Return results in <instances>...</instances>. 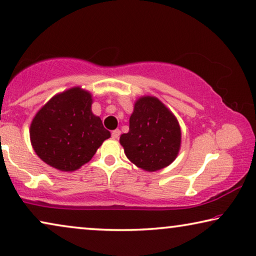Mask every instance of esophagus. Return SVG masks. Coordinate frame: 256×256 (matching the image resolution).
Masks as SVG:
<instances>
[{
  "label": "esophagus",
  "instance_id": "34e87169",
  "mask_svg": "<svg viewBox=\"0 0 256 256\" xmlns=\"http://www.w3.org/2000/svg\"><path fill=\"white\" fill-rule=\"evenodd\" d=\"M120 135H121L120 129H115V130L112 132V138H113L114 140H116V138H120Z\"/></svg>",
  "mask_w": 256,
  "mask_h": 256
}]
</instances>
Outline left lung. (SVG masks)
<instances>
[{
    "instance_id": "left-lung-1",
    "label": "left lung",
    "mask_w": 256,
    "mask_h": 256,
    "mask_svg": "<svg viewBox=\"0 0 256 256\" xmlns=\"http://www.w3.org/2000/svg\"><path fill=\"white\" fill-rule=\"evenodd\" d=\"M126 156L146 171L171 164L180 146V128L174 114L154 96L136 101L129 118V132L120 138Z\"/></svg>"
}]
</instances>
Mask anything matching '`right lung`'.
<instances>
[{
	"mask_svg": "<svg viewBox=\"0 0 256 256\" xmlns=\"http://www.w3.org/2000/svg\"><path fill=\"white\" fill-rule=\"evenodd\" d=\"M92 96L79 87L52 98L30 127L31 143L42 160L74 171L94 156L110 132L90 110Z\"/></svg>",
	"mask_w": 256,
	"mask_h": 256,
	"instance_id": "obj_1",
	"label": "right lung"
}]
</instances>
